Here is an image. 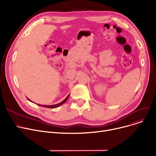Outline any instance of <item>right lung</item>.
<instances>
[{
    "instance_id": "obj_1",
    "label": "right lung",
    "mask_w": 156,
    "mask_h": 156,
    "mask_svg": "<svg viewBox=\"0 0 156 156\" xmlns=\"http://www.w3.org/2000/svg\"><path fill=\"white\" fill-rule=\"evenodd\" d=\"M69 95H68V97L66 98V99L63 101H62L61 102H60V103H59V104H55V105H40V106H42V107H45V108H57V107H59V106H60V105H62L64 103H65L67 101V100H68V97H69ZM28 101H31L30 99H28Z\"/></svg>"
}]
</instances>
